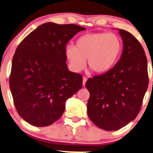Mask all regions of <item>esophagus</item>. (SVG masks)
Masks as SVG:
<instances>
[{"instance_id": "34e87169", "label": "esophagus", "mask_w": 153, "mask_h": 153, "mask_svg": "<svg viewBox=\"0 0 153 153\" xmlns=\"http://www.w3.org/2000/svg\"><path fill=\"white\" fill-rule=\"evenodd\" d=\"M86 81H87V78L85 77V76H83V82H82V85H85V82H86Z\"/></svg>"}]
</instances>
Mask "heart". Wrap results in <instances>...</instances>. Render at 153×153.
I'll use <instances>...</instances> for the list:
<instances>
[{"instance_id":"1","label":"heart","mask_w":153,"mask_h":153,"mask_svg":"<svg viewBox=\"0 0 153 153\" xmlns=\"http://www.w3.org/2000/svg\"><path fill=\"white\" fill-rule=\"evenodd\" d=\"M123 47V41L118 34L97 32L79 37L75 46L66 48L65 56L75 71L83 69L87 59L88 67L94 72L103 74L117 62Z\"/></svg>"}]
</instances>
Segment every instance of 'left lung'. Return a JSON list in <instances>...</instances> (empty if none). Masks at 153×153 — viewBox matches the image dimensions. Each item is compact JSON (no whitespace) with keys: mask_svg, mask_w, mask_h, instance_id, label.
<instances>
[{"mask_svg":"<svg viewBox=\"0 0 153 153\" xmlns=\"http://www.w3.org/2000/svg\"><path fill=\"white\" fill-rule=\"evenodd\" d=\"M123 40L121 58L101 75L89 78L88 116L101 129L116 131L133 121L140 110L149 84L147 59L137 39L119 29Z\"/></svg>","mask_w":153,"mask_h":153,"instance_id":"1","label":"left lung"}]
</instances>
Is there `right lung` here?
I'll use <instances>...</instances> for the list:
<instances>
[{"mask_svg":"<svg viewBox=\"0 0 153 153\" xmlns=\"http://www.w3.org/2000/svg\"><path fill=\"white\" fill-rule=\"evenodd\" d=\"M85 27L47 22L23 39L14 54L10 87L19 115L38 127L62 116L65 101L82 86V76L68 71V42Z\"/></svg>","mask_w":153,"mask_h":153,"instance_id":"right-lung-1","label":"right lung"}]
</instances>
